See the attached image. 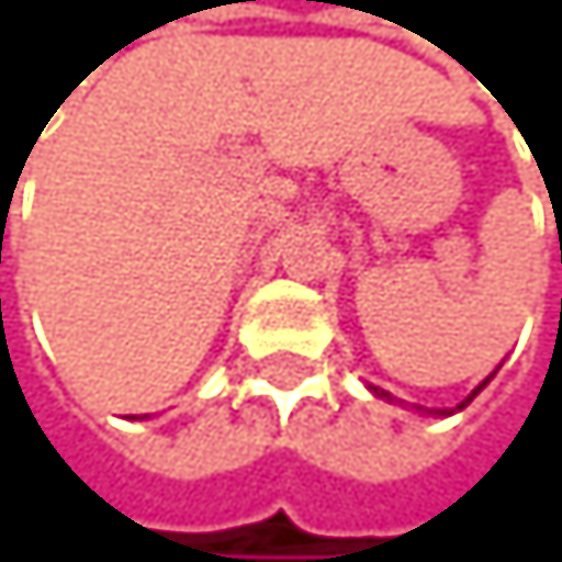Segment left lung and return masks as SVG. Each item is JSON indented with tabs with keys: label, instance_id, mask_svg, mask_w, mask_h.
Returning <instances> with one entry per match:
<instances>
[{
	"label": "left lung",
	"instance_id": "8db88e82",
	"mask_svg": "<svg viewBox=\"0 0 562 562\" xmlns=\"http://www.w3.org/2000/svg\"><path fill=\"white\" fill-rule=\"evenodd\" d=\"M490 380H493V376H485V380H482V383L475 386V391H472V397H475V394L482 391V386H485V383H490ZM373 394H376V397H391V394H383V391H380V386H373ZM472 397H464V401L458 404V412L464 408V404H472ZM418 412H423V408H418ZM443 415H450V412H443Z\"/></svg>",
	"mask_w": 562,
	"mask_h": 562
}]
</instances>
